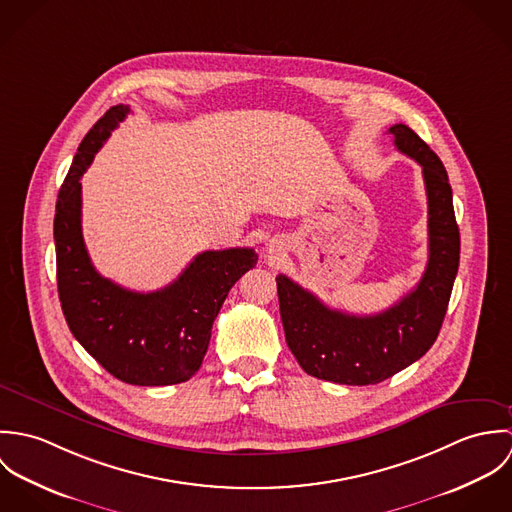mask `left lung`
Segmentation results:
<instances>
[{"label": "left lung", "mask_w": 512, "mask_h": 512, "mask_svg": "<svg viewBox=\"0 0 512 512\" xmlns=\"http://www.w3.org/2000/svg\"><path fill=\"white\" fill-rule=\"evenodd\" d=\"M388 132L424 173L430 256L420 284L386 311L351 315L327 307L282 274L276 278L293 357L307 374L337 384H378L422 359L438 339L459 268V226L443 163L408 126L396 124Z\"/></svg>", "instance_id": "8db88e82"}]
</instances>
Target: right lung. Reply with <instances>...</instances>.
<instances>
[{
    "mask_svg": "<svg viewBox=\"0 0 512 512\" xmlns=\"http://www.w3.org/2000/svg\"><path fill=\"white\" fill-rule=\"evenodd\" d=\"M128 114V106H112L90 128L61 185L57 286L74 339L112 376L136 386H167L199 370L226 295L258 256L252 248L201 252L173 284L149 293L126 290L96 272L82 238L80 177Z\"/></svg>",
    "mask_w": 512,
    "mask_h": 512,
    "instance_id": "right-lung-1",
    "label": "right lung"
}]
</instances>
